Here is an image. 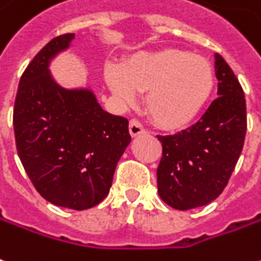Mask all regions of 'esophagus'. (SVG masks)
I'll use <instances>...</instances> for the list:
<instances>
[{"instance_id":"1","label":"esophagus","mask_w":261,"mask_h":261,"mask_svg":"<svg viewBox=\"0 0 261 261\" xmlns=\"http://www.w3.org/2000/svg\"><path fill=\"white\" fill-rule=\"evenodd\" d=\"M128 130H130V134L131 137H137V136H141V134H144L145 133V130H144V127L141 125V123L138 121V120H131L130 124H128Z\"/></svg>"}]
</instances>
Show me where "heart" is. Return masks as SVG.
Returning a JSON list of instances; mask_svg holds the SVG:
<instances>
[{
	"label": "heart",
	"instance_id": "b5f03b06",
	"mask_svg": "<svg viewBox=\"0 0 261 261\" xmlns=\"http://www.w3.org/2000/svg\"><path fill=\"white\" fill-rule=\"evenodd\" d=\"M109 89L125 105L145 93V110L164 130H179L198 117L213 90V70L202 56L167 48L138 54L123 66H107Z\"/></svg>",
	"mask_w": 261,
	"mask_h": 261
}]
</instances>
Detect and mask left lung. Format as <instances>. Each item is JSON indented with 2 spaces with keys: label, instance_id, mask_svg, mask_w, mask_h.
Wrapping results in <instances>:
<instances>
[{
  "label": "left lung",
  "instance_id": "8db88e82",
  "mask_svg": "<svg viewBox=\"0 0 261 261\" xmlns=\"http://www.w3.org/2000/svg\"><path fill=\"white\" fill-rule=\"evenodd\" d=\"M215 74L219 97L199 121L174 136H156L162 144L156 168L158 194L178 211L216 199L227 185L245 144V93L219 54L215 55Z\"/></svg>",
  "mask_w": 261,
  "mask_h": 261
}]
</instances>
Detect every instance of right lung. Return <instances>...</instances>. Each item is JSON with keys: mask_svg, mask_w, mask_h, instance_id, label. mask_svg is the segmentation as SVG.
Here are the masks:
<instances>
[{"mask_svg": "<svg viewBox=\"0 0 261 261\" xmlns=\"http://www.w3.org/2000/svg\"><path fill=\"white\" fill-rule=\"evenodd\" d=\"M74 34L56 36L21 76L14 106L16 151L42 198L85 211L105 199L131 141L128 120L105 112L89 89H65L49 63Z\"/></svg>", "mask_w": 261, "mask_h": 261, "instance_id": "right-lung-1", "label": "right lung"}]
</instances>
